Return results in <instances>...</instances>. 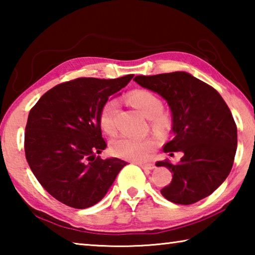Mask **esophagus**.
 I'll return each instance as SVG.
<instances>
[{"instance_id":"34e87169","label":"esophagus","mask_w":255,"mask_h":255,"mask_svg":"<svg viewBox=\"0 0 255 255\" xmlns=\"http://www.w3.org/2000/svg\"><path fill=\"white\" fill-rule=\"evenodd\" d=\"M138 165H139L141 169L143 170H145V171H152V170H154L155 169V165L154 164H138Z\"/></svg>"}]
</instances>
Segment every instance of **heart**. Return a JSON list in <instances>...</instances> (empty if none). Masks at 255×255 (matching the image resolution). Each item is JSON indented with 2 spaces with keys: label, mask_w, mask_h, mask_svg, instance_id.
I'll list each match as a JSON object with an SVG mask.
<instances>
[{
  "label": "heart",
  "mask_w": 255,
  "mask_h": 255,
  "mask_svg": "<svg viewBox=\"0 0 255 255\" xmlns=\"http://www.w3.org/2000/svg\"><path fill=\"white\" fill-rule=\"evenodd\" d=\"M129 102L146 118L152 119V125L157 131H163L169 127V120L162 115L163 103L156 94L146 90H137L130 93ZM118 111V101L115 99L107 101L100 112V126L107 133L115 131V119ZM157 141L154 138L133 139L127 136H119L111 141V152L116 156L141 162L149 156V153L156 147Z\"/></svg>",
  "instance_id": "obj_1"
}]
</instances>
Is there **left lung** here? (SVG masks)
<instances>
[{
  "label": "left lung",
  "instance_id": "obj_1",
  "mask_svg": "<svg viewBox=\"0 0 255 255\" xmlns=\"http://www.w3.org/2000/svg\"><path fill=\"white\" fill-rule=\"evenodd\" d=\"M133 81L161 96L172 114L173 139L164 153L182 152L176 164L157 162L172 173V182L161 190L178 205H191L211 195L230 174L237 147V128L230 108L214 88L187 72Z\"/></svg>",
  "mask_w": 255,
  "mask_h": 255
}]
</instances>
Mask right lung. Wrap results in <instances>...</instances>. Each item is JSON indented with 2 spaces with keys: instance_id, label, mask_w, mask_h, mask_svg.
Instances as JSON below:
<instances>
[{
  "instance_id": "right-lung-1",
  "label": "right lung",
  "mask_w": 255,
  "mask_h": 255,
  "mask_svg": "<svg viewBox=\"0 0 255 255\" xmlns=\"http://www.w3.org/2000/svg\"><path fill=\"white\" fill-rule=\"evenodd\" d=\"M133 75L114 80L81 77L58 84L29 112L24 133L25 158L50 196L85 209L107 195L127 162L102 159L106 149L99 118L109 98Z\"/></svg>"
}]
</instances>
